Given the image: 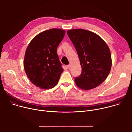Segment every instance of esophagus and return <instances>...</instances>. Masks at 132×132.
Listing matches in <instances>:
<instances>
[{"label": "esophagus", "mask_w": 132, "mask_h": 132, "mask_svg": "<svg viewBox=\"0 0 132 132\" xmlns=\"http://www.w3.org/2000/svg\"><path fill=\"white\" fill-rule=\"evenodd\" d=\"M67 68H68V69H69L70 68V67H71V65H67Z\"/></svg>", "instance_id": "1"}]
</instances>
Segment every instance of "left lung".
Returning a JSON list of instances; mask_svg holds the SVG:
<instances>
[{"mask_svg":"<svg viewBox=\"0 0 132 132\" xmlns=\"http://www.w3.org/2000/svg\"><path fill=\"white\" fill-rule=\"evenodd\" d=\"M67 33L76 50L81 67V75L75 79L76 85L84 90L96 88L110 73L112 62L109 46L90 31L74 29Z\"/></svg>","mask_w":132,"mask_h":132,"instance_id":"obj_1","label":"left lung"}]
</instances>
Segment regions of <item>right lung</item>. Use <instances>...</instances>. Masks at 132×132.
Masks as SVG:
<instances>
[{"instance_id":"obj_1","label":"right lung","mask_w":132,"mask_h":132,"mask_svg":"<svg viewBox=\"0 0 132 132\" xmlns=\"http://www.w3.org/2000/svg\"><path fill=\"white\" fill-rule=\"evenodd\" d=\"M65 34L64 30L52 28L38 34L28 44L23 66L30 81L43 89L54 87L64 69L57 48Z\"/></svg>"}]
</instances>
